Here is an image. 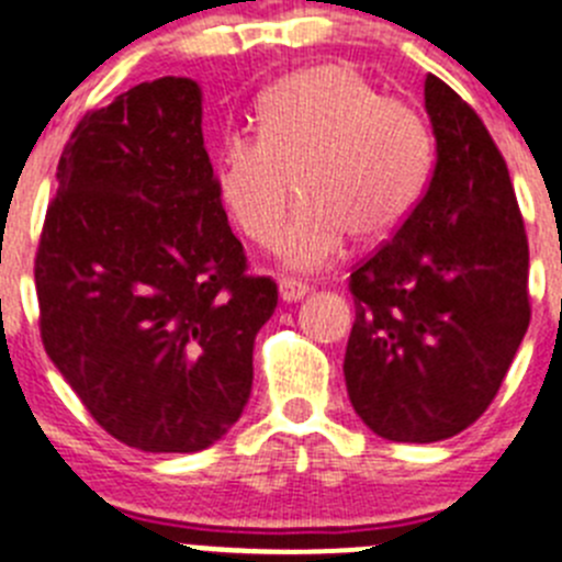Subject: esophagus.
I'll return each instance as SVG.
<instances>
[{"label":"esophagus","mask_w":562,"mask_h":562,"mask_svg":"<svg viewBox=\"0 0 562 562\" xmlns=\"http://www.w3.org/2000/svg\"><path fill=\"white\" fill-rule=\"evenodd\" d=\"M307 293H311V288L302 280H280V296L285 302H300L305 300Z\"/></svg>","instance_id":"1"}]
</instances>
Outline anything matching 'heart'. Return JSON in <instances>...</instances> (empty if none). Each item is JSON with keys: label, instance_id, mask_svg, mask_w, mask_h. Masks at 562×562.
I'll return each instance as SVG.
<instances>
[{"label": "heart", "instance_id": "1", "mask_svg": "<svg viewBox=\"0 0 562 562\" xmlns=\"http://www.w3.org/2000/svg\"><path fill=\"white\" fill-rule=\"evenodd\" d=\"M428 176V134L403 100L378 98L356 69L318 64L277 80L257 100L255 134L215 150V190L237 229L271 244L293 195L302 201L277 237L288 269H322L352 235H392Z\"/></svg>", "mask_w": 562, "mask_h": 562}]
</instances>
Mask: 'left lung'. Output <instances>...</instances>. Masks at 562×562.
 <instances>
[{
    "instance_id": "left-lung-1",
    "label": "left lung",
    "mask_w": 562,
    "mask_h": 562,
    "mask_svg": "<svg viewBox=\"0 0 562 562\" xmlns=\"http://www.w3.org/2000/svg\"><path fill=\"white\" fill-rule=\"evenodd\" d=\"M437 165L389 244L350 274L344 381L392 442H439L493 403L529 327V246L504 156L479 114L426 78Z\"/></svg>"
}]
</instances>
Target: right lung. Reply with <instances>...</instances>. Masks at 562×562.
Instances as JSON below:
<instances>
[{"mask_svg":"<svg viewBox=\"0 0 562 562\" xmlns=\"http://www.w3.org/2000/svg\"><path fill=\"white\" fill-rule=\"evenodd\" d=\"M35 255L42 341L100 426L148 453L218 442L277 307L246 274L201 134V86L159 78L89 111Z\"/></svg>","mask_w":562,"mask_h":562,"instance_id":"right-lung-1","label":"right lung"}]
</instances>
